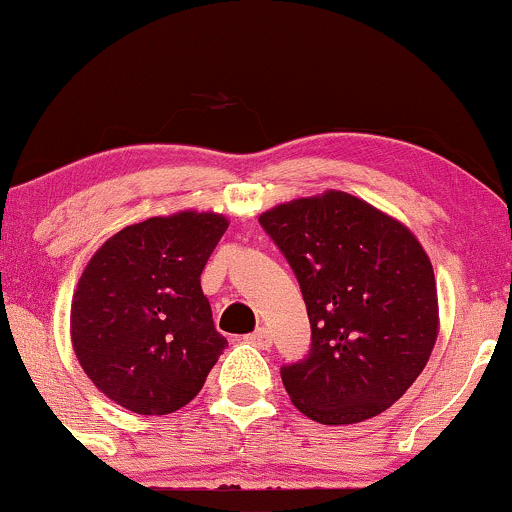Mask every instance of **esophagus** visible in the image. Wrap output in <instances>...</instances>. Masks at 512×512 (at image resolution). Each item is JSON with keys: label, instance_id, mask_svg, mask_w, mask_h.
I'll use <instances>...</instances> for the list:
<instances>
[{"label": "esophagus", "instance_id": "esophagus-1", "mask_svg": "<svg viewBox=\"0 0 512 512\" xmlns=\"http://www.w3.org/2000/svg\"><path fill=\"white\" fill-rule=\"evenodd\" d=\"M246 341L251 343V346H256V348H268L271 346V333H268V329H256L254 333H249V336H246Z\"/></svg>", "mask_w": 512, "mask_h": 512}]
</instances>
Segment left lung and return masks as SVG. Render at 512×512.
<instances>
[{
    "mask_svg": "<svg viewBox=\"0 0 512 512\" xmlns=\"http://www.w3.org/2000/svg\"><path fill=\"white\" fill-rule=\"evenodd\" d=\"M297 275L312 348L280 370L292 404L324 426L387 411L416 382L438 338L430 258L409 227L343 191L258 217Z\"/></svg>",
    "mask_w": 512,
    "mask_h": 512,
    "instance_id": "obj_1",
    "label": "left lung"
}]
</instances>
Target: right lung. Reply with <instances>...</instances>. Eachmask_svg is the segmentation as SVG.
I'll return each instance as SVG.
<instances>
[{
  "label": "right lung",
  "mask_w": 512,
  "mask_h": 512,
  "mask_svg": "<svg viewBox=\"0 0 512 512\" xmlns=\"http://www.w3.org/2000/svg\"><path fill=\"white\" fill-rule=\"evenodd\" d=\"M227 225L217 212L149 217L86 263L72 297V348L96 389L123 409L164 416L203 389L227 341L200 273Z\"/></svg>",
  "instance_id": "1"
}]
</instances>
